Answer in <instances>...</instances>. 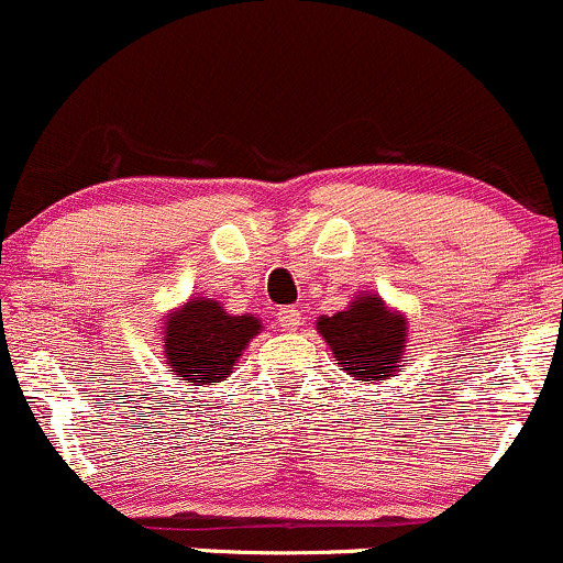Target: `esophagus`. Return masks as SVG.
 Returning <instances> with one entry per match:
<instances>
[{
	"mask_svg": "<svg viewBox=\"0 0 563 563\" xmlns=\"http://www.w3.org/2000/svg\"><path fill=\"white\" fill-rule=\"evenodd\" d=\"M277 325L283 331H296L301 325V312L296 307H283V310H277Z\"/></svg>",
	"mask_w": 563,
	"mask_h": 563,
	"instance_id": "1",
	"label": "esophagus"
}]
</instances>
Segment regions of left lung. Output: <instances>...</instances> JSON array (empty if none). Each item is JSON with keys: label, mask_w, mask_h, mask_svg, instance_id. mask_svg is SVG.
Here are the masks:
<instances>
[{"label": "left lung", "mask_w": 563, "mask_h": 563, "mask_svg": "<svg viewBox=\"0 0 563 563\" xmlns=\"http://www.w3.org/2000/svg\"><path fill=\"white\" fill-rule=\"evenodd\" d=\"M314 329L342 372L366 385L398 376L409 350V318L372 291H357L342 312L320 314Z\"/></svg>", "instance_id": "left-lung-1"}]
</instances>
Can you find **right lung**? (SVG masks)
Wrapping results in <instances>:
<instances>
[{"label": "right lung", "instance_id": "right-lung-1", "mask_svg": "<svg viewBox=\"0 0 563 563\" xmlns=\"http://www.w3.org/2000/svg\"><path fill=\"white\" fill-rule=\"evenodd\" d=\"M262 329L256 314H232L221 301L189 296L181 307L165 314L159 342L173 374L191 385H211L232 374L234 363Z\"/></svg>", "mask_w": 563, "mask_h": 563}]
</instances>
